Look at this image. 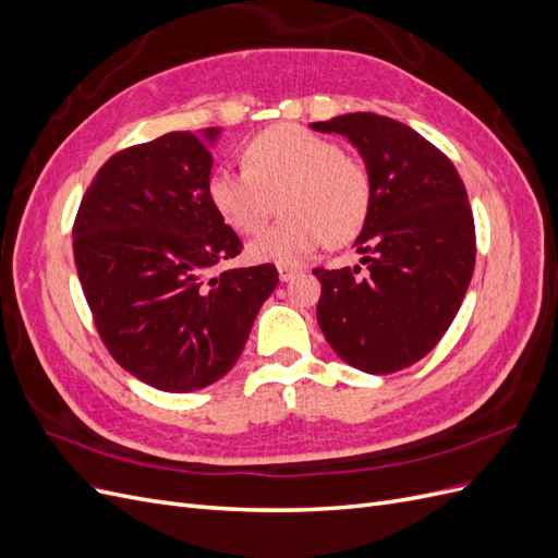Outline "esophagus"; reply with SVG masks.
Returning a JSON list of instances; mask_svg holds the SVG:
<instances>
[{
  "instance_id": "1",
  "label": "esophagus",
  "mask_w": 558,
  "mask_h": 558,
  "mask_svg": "<svg viewBox=\"0 0 558 558\" xmlns=\"http://www.w3.org/2000/svg\"><path fill=\"white\" fill-rule=\"evenodd\" d=\"M277 269H279L281 281H291L300 272V267H295V265H277Z\"/></svg>"
}]
</instances>
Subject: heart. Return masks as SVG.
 Segmentation results:
<instances>
[{"mask_svg":"<svg viewBox=\"0 0 558 558\" xmlns=\"http://www.w3.org/2000/svg\"><path fill=\"white\" fill-rule=\"evenodd\" d=\"M244 170H216L207 195L234 232L256 234L279 207V223L248 244L258 263L300 265L320 246H342L363 230L373 209L367 165L332 140L300 125H275L251 137Z\"/></svg>","mask_w":558,"mask_h":558,"instance_id":"obj_1","label":"heart"}]
</instances>
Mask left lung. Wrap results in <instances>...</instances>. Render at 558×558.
I'll use <instances>...</instances> for the list:
<instances>
[{"mask_svg":"<svg viewBox=\"0 0 558 558\" xmlns=\"http://www.w3.org/2000/svg\"><path fill=\"white\" fill-rule=\"evenodd\" d=\"M361 150L373 209L361 267L324 269L316 320L332 351L369 375H391L442 340L475 269V218L453 162L410 125L377 113L312 123Z\"/></svg>","mask_w":558,"mask_h":558,"instance_id":"obj_1","label":"left lung"}]
</instances>
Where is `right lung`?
<instances>
[{
    "label": "right lung",
    "instance_id": "add662e5",
    "mask_svg": "<svg viewBox=\"0 0 558 558\" xmlns=\"http://www.w3.org/2000/svg\"><path fill=\"white\" fill-rule=\"evenodd\" d=\"M211 160L193 132L118 150L99 167L72 228L99 340L130 375L170 393L230 373L279 283L272 263L209 277L244 246L209 202Z\"/></svg>",
    "mask_w": 558,
    "mask_h": 558
}]
</instances>
